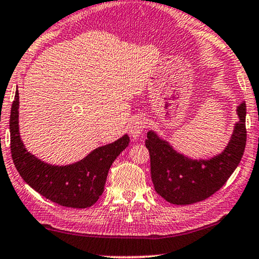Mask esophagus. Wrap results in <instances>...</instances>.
<instances>
[{
	"instance_id": "obj_1",
	"label": "esophagus",
	"mask_w": 259,
	"mask_h": 259,
	"mask_svg": "<svg viewBox=\"0 0 259 259\" xmlns=\"http://www.w3.org/2000/svg\"><path fill=\"white\" fill-rule=\"evenodd\" d=\"M146 119L144 117H136L130 122L129 124V134L133 138H138L143 134V131L146 128Z\"/></svg>"
}]
</instances>
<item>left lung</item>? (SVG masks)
Here are the masks:
<instances>
[{"label":"left lung","mask_w":259,"mask_h":259,"mask_svg":"<svg viewBox=\"0 0 259 259\" xmlns=\"http://www.w3.org/2000/svg\"><path fill=\"white\" fill-rule=\"evenodd\" d=\"M240 117L226 149L209 159H192L149 131L145 146L150 152L154 190L173 204H191L206 200L227 183L240 164L246 143V106L237 107Z\"/></svg>","instance_id":"1"}]
</instances>
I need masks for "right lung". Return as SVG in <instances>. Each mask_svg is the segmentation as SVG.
<instances>
[{"mask_svg": "<svg viewBox=\"0 0 259 259\" xmlns=\"http://www.w3.org/2000/svg\"><path fill=\"white\" fill-rule=\"evenodd\" d=\"M19 96L16 91L10 113V149L15 167L34 191L60 206L87 208L98 201L105 190L108 171L117 156L129 145L124 135L100 146L74 164L58 166L44 163L25 149L19 136Z\"/></svg>", "mask_w": 259, "mask_h": 259, "instance_id": "right-lung-1", "label": "right lung"}]
</instances>
